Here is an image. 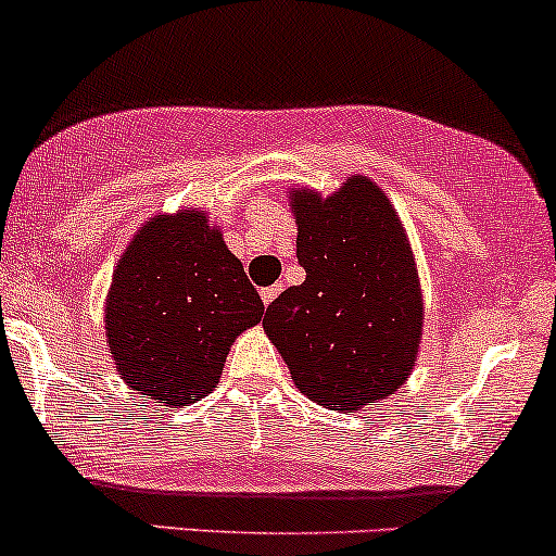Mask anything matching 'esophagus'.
Here are the masks:
<instances>
[{"label": "esophagus", "instance_id": "1", "mask_svg": "<svg viewBox=\"0 0 556 556\" xmlns=\"http://www.w3.org/2000/svg\"><path fill=\"white\" fill-rule=\"evenodd\" d=\"M279 292H282V285H271V288L261 290V301H264V306H268V303H271Z\"/></svg>", "mask_w": 556, "mask_h": 556}]
</instances>
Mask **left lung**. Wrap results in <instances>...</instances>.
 <instances>
[{"label":"left lung","instance_id":"left-lung-1","mask_svg":"<svg viewBox=\"0 0 556 556\" xmlns=\"http://www.w3.org/2000/svg\"><path fill=\"white\" fill-rule=\"evenodd\" d=\"M303 285L266 308L264 329L292 382L338 412L404 386L422 334V295L393 205L367 176L321 200L292 192Z\"/></svg>","mask_w":556,"mask_h":556}]
</instances>
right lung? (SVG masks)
<instances>
[{
    "label": "right lung",
    "instance_id": "obj_1",
    "mask_svg": "<svg viewBox=\"0 0 556 556\" xmlns=\"http://www.w3.org/2000/svg\"><path fill=\"white\" fill-rule=\"evenodd\" d=\"M264 316L258 290L200 211L152 218L113 274L105 329L115 369L157 404L216 388L229 345Z\"/></svg>",
    "mask_w": 556,
    "mask_h": 556
}]
</instances>
